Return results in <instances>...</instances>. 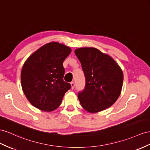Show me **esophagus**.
<instances>
[{"label":"esophagus","instance_id":"34e87169","mask_svg":"<svg viewBox=\"0 0 150 150\" xmlns=\"http://www.w3.org/2000/svg\"><path fill=\"white\" fill-rule=\"evenodd\" d=\"M70 85H71V89H74V87H75V83H74V82H71L70 83Z\"/></svg>","mask_w":150,"mask_h":150}]
</instances>
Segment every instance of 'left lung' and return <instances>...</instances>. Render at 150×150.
<instances>
[{"label":"left lung","mask_w":150,"mask_h":150,"mask_svg":"<svg viewBox=\"0 0 150 150\" xmlns=\"http://www.w3.org/2000/svg\"><path fill=\"white\" fill-rule=\"evenodd\" d=\"M86 76L84 90L78 93L82 108L95 113L112 106L120 96L124 80L120 67L112 57L94 47L75 50Z\"/></svg>","instance_id":"obj_1"}]
</instances>
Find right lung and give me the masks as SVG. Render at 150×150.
Listing matches in <instances>:
<instances>
[{"label":"right lung","mask_w":150,"mask_h":150,"mask_svg":"<svg viewBox=\"0 0 150 150\" xmlns=\"http://www.w3.org/2000/svg\"><path fill=\"white\" fill-rule=\"evenodd\" d=\"M71 52L64 44L51 42L42 46L26 60L21 72L23 91L29 102L44 112L58 108L70 89L64 82L63 61Z\"/></svg>","instance_id":"1"}]
</instances>
